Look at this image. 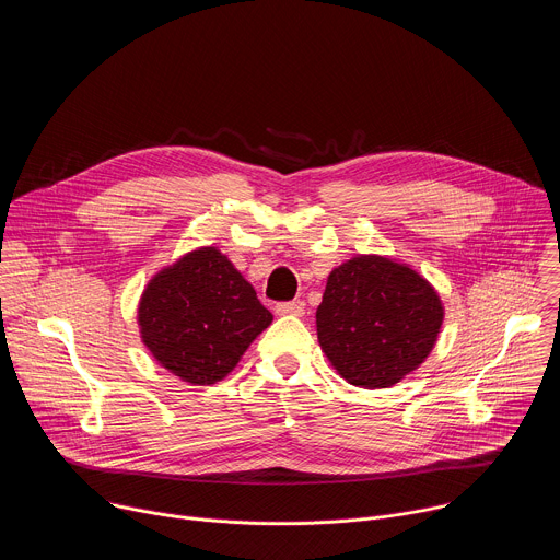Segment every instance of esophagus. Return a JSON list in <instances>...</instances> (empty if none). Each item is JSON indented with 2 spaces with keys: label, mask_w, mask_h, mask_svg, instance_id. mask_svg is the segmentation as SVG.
<instances>
[{
  "label": "esophagus",
  "mask_w": 560,
  "mask_h": 560,
  "mask_svg": "<svg viewBox=\"0 0 560 560\" xmlns=\"http://www.w3.org/2000/svg\"><path fill=\"white\" fill-rule=\"evenodd\" d=\"M277 314H292V316H301L303 314V301H283L275 305Z\"/></svg>",
  "instance_id": "obj_1"
}]
</instances>
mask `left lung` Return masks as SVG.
Segmentation results:
<instances>
[{"instance_id": "8db88e82", "label": "left lung", "mask_w": 560, "mask_h": 560, "mask_svg": "<svg viewBox=\"0 0 560 560\" xmlns=\"http://www.w3.org/2000/svg\"><path fill=\"white\" fill-rule=\"evenodd\" d=\"M443 326L436 290L410 266L359 255L328 277L316 335L335 370L359 387H389L432 352Z\"/></svg>"}]
</instances>
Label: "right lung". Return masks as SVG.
I'll list each match as a JSON object with an SVG mask.
<instances>
[{
	"instance_id": "obj_1",
	"label": "right lung",
	"mask_w": 560,
	"mask_h": 560,
	"mask_svg": "<svg viewBox=\"0 0 560 560\" xmlns=\"http://www.w3.org/2000/svg\"><path fill=\"white\" fill-rule=\"evenodd\" d=\"M137 318L152 357L195 385L221 381L272 324L255 288L217 248L192 250L156 272Z\"/></svg>"
}]
</instances>
